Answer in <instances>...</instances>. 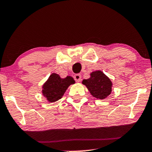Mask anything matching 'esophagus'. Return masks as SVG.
<instances>
[{"label": "esophagus", "mask_w": 152, "mask_h": 152, "mask_svg": "<svg viewBox=\"0 0 152 152\" xmlns=\"http://www.w3.org/2000/svg\"><path fill=\"white\" fill-rule=\"evenodd\" d=\"M81 77H82L80 74H77L74 76L75 80L76 82H77V83H79V82L81 81Z\"/></svg>", "instance_id": "esophagus-1"}]
</instances>
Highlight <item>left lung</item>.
Masks as SVG:
<instances>
[{
    "instance_id": "left-lung-1",
    "label": "left lung",
    "mask_w": 152,
    "mask_h": 152,
    "mask_svg": "<svg viewBox=\"0 0 152 152\" xmlns=\"http://www.w3.org/2000/svg\"><path fill=\"white\" fill-rule=\"evenodd\" d=\"M83 84L87 87L90 94L97 99H104L112 92V81L102 71L92 72L89 79L83 80Z\"/></svg>"
}]
</instances>
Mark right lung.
Segmentation results:
<instances>
[{"mask_svg":"<svg viewBox=\"0 0 152 152\" xmlns=\"http://www.w3.org/2000/svg\"><path fill=\"white\" fill-rule=\"evenodd\" d=\"M75 83L71 76L61 78L56 73H53L42 85V94L50 102H54L61 99L70 85Z\"/></svg>","mask_w":152,"mask_h":152,"instance_id":"add662e5","label":"right lung"}]
</instances>
